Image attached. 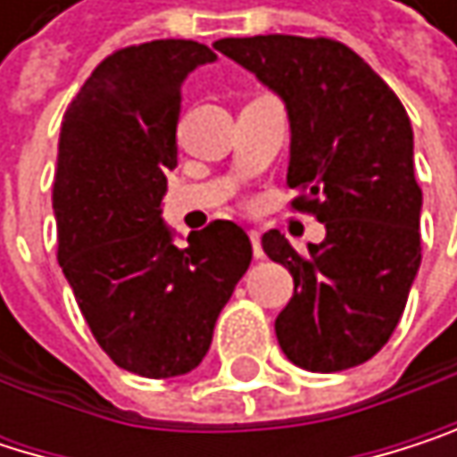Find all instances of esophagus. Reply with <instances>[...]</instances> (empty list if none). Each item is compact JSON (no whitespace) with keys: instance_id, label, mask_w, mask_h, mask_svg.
I'll return each mask as SVG.
<instances>
[{"instance_id":"34e87169","label":"esophagus","mask_w":457,"mask_h":457,"mask_svg":"<svg viewBox=\"0 0 457 457\" xmlns=\"http://www.w3.org/2000/svg\"><path fill=\"white\" fill-rule=\"evenodd\" d=\"M250 242H253V255H255V258H263V247H261V234H258L255 228L250 231Z\"/></svg>"}]
</instances>
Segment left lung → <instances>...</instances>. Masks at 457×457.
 <instances>
[{"instance_id": "obj_1", "label": "left lung", "mask_w": 457, "mask_h": 457, "mask_svg": "<svg viewBox=\"0 0 457 457\" xmlns=\"http://www.w3.org/2000/svg\"><path fill=\"white\" fill-rule=\"evenodd\" d=\"M220 50L288 110L294 210L326 223L296 253L279 231L263 253L294 277L277 320L282 353L307 371H342L377 355L398 326L420 269V207L412 123L390 86L328 37H226Z\"/></svg>"}]
</instances>
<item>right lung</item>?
Masks as SVG:
<instances>
[{"mask_svg":"<svg viewBox=\"0 0 457 457\" xmlns=\"http://www.w3.org/2000/svg\"><path fill=\"white\" fill-rule=\"evenodd\" d=\"M218 55L194 39L129 45L70 102L53 183L59 266L99 347L150 379L188 374L250 266L242 226L212 220L172 242L161 220L166 169L178 166L180 91Z\"/></svg>","mask_w":457,"mask_h":457,"instance_id":"obj_1","label":"right lung"}]
</instances>
